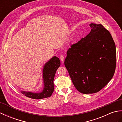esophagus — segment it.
<instances>
[{
	"label": "esophagus",
	"mask_w": 122,
	"mask_h": 122,
	"mask_svg": "<svg viewBox=\"0 0 122 122\" xmlns=\"http://www.w3.org/2000/svg\"><path fill=\"white\" fill-rule=\"evenodd\" d=\"M64 57L63 55H61L60 56V59L61 60V61H62V62H63V61H64Z\"/></svg>",
	"instance_id": "obj_1"
}]
</instances>
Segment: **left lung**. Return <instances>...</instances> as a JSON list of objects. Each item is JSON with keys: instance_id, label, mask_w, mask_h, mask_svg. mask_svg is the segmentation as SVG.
Instances as JSON below:
<instances>
[{"instance_id": "obj_1", "label": "left lung", "mask_w": 122, "mask_h": 122, "mask_svg": "<svg viewBox=\"0 0 122 122\" xmlns=\"http://www.w3.org/2000/svg\"><path fill=\"white\" fill-rule=\"evenodd\" d=\"M90 26L89 34L71 45L64 61L75 87L83 94L102 89L113 77L116 63L115 44L110 32L101 24Z\"/></svg>"}]
</instances>
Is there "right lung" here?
<instances>
[{"mask_svg": "<svg viewBox=\"0 0 122 122\" xmlns=\"http://www.w3.org/2000/svg\"><path fill=\"white\" fill-rule=\"evenodd\" d=\"M60 66V61L56 56H53L46 63L43 70L44 89L39 93L21 92L25 97L33 99H42L51 96L54 91L53 80L56 72Z\"/></svg>", "mask_w": 122, "mask_h": 122, "instance_id": "add662e5", "label": "right lung"}]
</instances>
